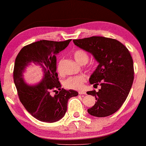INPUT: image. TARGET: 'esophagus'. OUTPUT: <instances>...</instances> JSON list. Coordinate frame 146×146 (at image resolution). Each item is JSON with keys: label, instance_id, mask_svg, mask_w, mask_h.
Instances as JSON below:
<instances>
[{"label": "esophagus", "instance_id": "obj_1", "mask_svg": "<svg viewBox=\"0 0 146 146\" xmlns=\"http://www.w3.org/2000/svg\"><path fill=\"white\" fill-rule=\"evenodd\" d=\"M78 94L80 95H82V94H86V92L85 91H79L78 92Z\"/></svg>", "mask_w": 146, "mask_h": 146}]
</instances>
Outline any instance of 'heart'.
<instances>
[{
	"mask_svg": "<svg viewBox=\"0 0 146 146\" xmlns=\"http://www.w3.org/2000/svg\"><path fill=\"white\" fill-rule=\"evenodd\" d=\"M73 56L76 62L80 64H85L88 62L89 56L86 52L82 49H77L74 52ZM58 72H62L60 64H59L57 68ZM87 80V78L84 75H78L75 76L70 77L64 82V86L66 88L74 90H81L84 87V84Z\"/></svg>",
	"mask_w": 146,
	"mask_h": 146,
	"instance_id": "1",
	"label": "heart"
}]
</instances>
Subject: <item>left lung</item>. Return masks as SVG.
Wrapping results in <instances>:
<instances>
[{"label": "left lung", "instance_id": "left-lung-1", "mask_svg": "<svg viewBox=\"0 0 146 146\" xmlns=\"http://www.w3.org/2000/svg\"><path fill=\"white\" fill-rule=\"evenodd\" d=\"M77 46L91 53L98 62L97 68L90 78L94 86L101 88L87 92L97 102L88 110L96 117H106L120 108L126 100L134 78L133 59L128 49L115 39L92 36L73 40Z\"/></svg>", "mask_w": 146, "mask_h": 146}]
</instances>
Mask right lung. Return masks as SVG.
Here are the masks:
<instances>
[{
    "instance_id": "right-lung-1",
    "label": "right lung",
    "mask_w": 146,
    "mask_h": 146,
    "mask_svg": "<svg viewBox=\"0 0 146 146\" xmlns=\"http://www.w3.org/2000/svg\"><path fill=\"white\" fill-rule=\"evenodd\" d=\"M71 40L36 42L24 46L16 58L13 78L20 101L33 117L41 121L52 123L62 118L69 98L78 95L73 90L61 89L56 73V54L65 49ZM31 63L43 68L44 77L36 85H28L23 80L22 74ZM52 91L56 92L54 96L51 95Z\"/></svg>"
}]
</instances>
